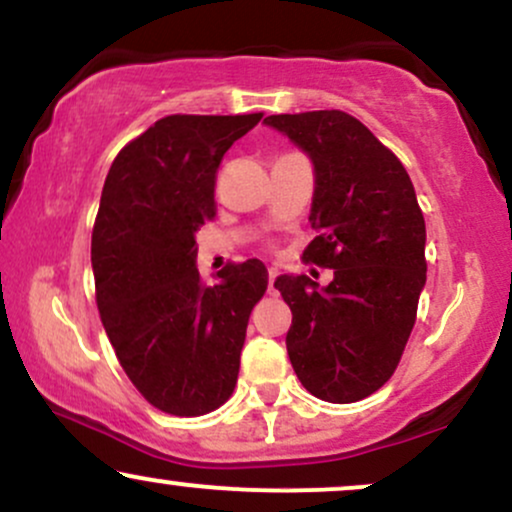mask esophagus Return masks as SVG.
I'll return each instance as SVG.
<instances>
[{
    "label": "esophagus",
    "instance_id": "34e87169",
    "mask_svg": "<svg viewBox=\"0 0 512 512\" xmlns=\"http://www.w3.org/2000/svg\"><path fill=\"white\" fill-rule=\"evenodd\" d=\"M276 274H279V269L276 267H269V293H274V281H276Z\"/></svg>",
    "mask_w": 512,
    "mask_h": 512
}]
</instances>
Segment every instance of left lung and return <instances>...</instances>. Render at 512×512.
I'll list each match as a JSON object with an SVG mask.
<instances>
[{
  "mask_svg": "<svg viewBox=\"0 0 512 512\" xmlns=\"http://www.w3.org/2000/svg\"><path fill=\"white\" fill-rule=\"evenodd\" d=\"M313 163L305 262L334 269L327 286L276 276L289 303L291 366L310 395L349 404L395 373L426 286V223L399 158L342 110L269 115Z\"/></svg>",
  "mask_w": 512,
  "mask_h": 512,
  "instance_id": "left-lung-1",
  "label": "left lung"
}]
</instances>
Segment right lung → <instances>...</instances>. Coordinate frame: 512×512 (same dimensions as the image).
Here are the masks:
<instances>
[{
	"label": "right lung",
	"instance_id": "obj_1",
	"mask_svg": "<svg viewBox=\"0 0 512 512\" xmlns=\"http://www.w3.org/2000/svg\"><path fill=\"white\" fill-rule=\"evenodd\" d=\"M262 113L168 115L117 154L91 238L96 303L117 361L146 402L173 416L219 409L238 380L260 260L207 286L195 233L216 214V168Z\"/></svg>",
	"mask_w": 512,
	"mask_h": 512
}]
</instances>
